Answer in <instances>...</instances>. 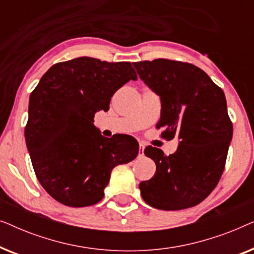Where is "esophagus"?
Instances as JSON below:
<instances>
[{
  "label": "esophagus",
  "mask_w": 254,
  "mask_h": 254,
  "mask_svg": "<svg viewBox=\"0 0 254 254\" xmlns=\"http://www.w3.org/2000/svg\"><path fill=\"white\" fill-rule=\"evenodd\" d=\"M143 152H144V144L140 143V145H138V156H143Z\"/></svg>",
  "instance_id": "obj_1"
}]
</instances>
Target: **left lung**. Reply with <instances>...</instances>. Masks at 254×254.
Returning <instances> with one entry per match:
<instances>
[{
  "label": "left lung",
  "instance_id": "8db88e82",
  "mask_svg": "<svg viewBox=\"0 0 254 254\" xmlns=\"http://www.w3.org/2000/svg\"><path fill=\"white\" fill-rule=\"evenodd\" d=\"M141 79L161 97L157 129L165 140L179 137L175 154L148 145L144 154L156 163L151 179L140 183L149 206L180 210L203 201L220 182L232 138V123L223 90L196 65L155 59L134 62Z\"/></svg>",
  "mask_w": 254,
  "mask_h": 254
}]
</instances>
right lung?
<instances>
[{"label":"right lung","instance_id":"obj_1","mask_svg":"<svg viewBox=\"0 0 254 254\" xmlns=\"http://www.w3.org/2000/svg\"><path fill=\"white\" fill-rule=\"evenodd\" d=\"M137 76L130 62L82 57L59 62L31 92L25 141L41 186L64 206L99 202L114 166L138 154L134 137H104L93 125L114 92Z\"/></svg>","mask_w":254,"mask_h":254}]
</instances>
